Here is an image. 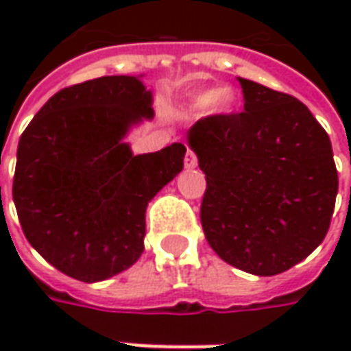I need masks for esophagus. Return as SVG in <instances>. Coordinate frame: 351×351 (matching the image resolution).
I'll return each instance as SVG.
<instances>
[{
	"mask_svg": "<svg viewBox=\"0 0 351 351\" xmlns=\"http://www.w3.org/2000/svg\"><path fill=\"white\" fill-rule=\"evenodd\" d=\"M184 165H186V169H195V167H197V156L191 152V150H188V152H186V160H184Z\"/></svg>",
	"mask_w": 351,
	"mask_h": 351,
	"instance_id": "34e87169",
	"label": "esophagus"
}]
</instances>
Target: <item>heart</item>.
I'll list each match as a JSON object with an SVG mask.
<instances>
[{"mask_svg":"<svg viewBox=\"0 0 351 351\" xmlns=\"http://www.w3.org/2000/svg\"><path fill=\"white\" fill-rule=\"evenodd\" d=\"M237 92L231 86L221 88H208L201 90L195 95H191L188 101V110L190 112H203L208 110L210 114H226L231 108L235 107Z\"/></svg>","mask_w":351,"mask_h":351,"instance_id":"b5f03b06","label":"heart"}]
</instances>
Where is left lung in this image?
<instances>
[{"instance_id":"1","label":"left lung","mask_w":351,"mask_h":351,"mask_svg":"<svg viewBox=\"0 0 351 351\" xmlns=\"http://www.w3.org/2000/svg\"><path fill=\"white\" fill-rule=\"evenodd\" d=\"M244 112L208 116L186 141L205 173L201 223L226 263L274 276L308 258L331 223L339 175L306 105L241 79Z\"/></svg>"}]
</instances>
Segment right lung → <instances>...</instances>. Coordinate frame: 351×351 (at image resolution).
<instances>
[{"mask_svg":"<svg viewBox=\"0 0 351 351\" xmlns=\"http://www.w3.org/2000/svg\"><path fill=\"white\" fill-rule=\"evenodd\" d=\"M143 75L64 88L19 141L12 201L27 243L80 282L130 269L145 252L146 206L184 167L186 146L131 152L125 137L152 120Z\"/></svg>","mask_w":351,"mask_h":351,"instance_id":"add662e5","label":"right lung"}]
</instances>
